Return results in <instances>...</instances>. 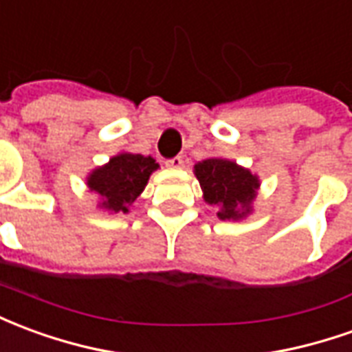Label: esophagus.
<instances>
[{
  "instance_id": "1",
  "label": "esophagus",
  "mask_w": 352,
  "mask_h": 352,
  "mask_svg": "<svg viewBox=\"0 0 352 352\" xmlns=\"http://www.w3.org/2000/svg\"><path fill=\"white\" fill-rule=\"evenodd\" d=\"M166 166H170V168H182V166H184V157L182 155L172 157V159L166 161Z\"/></svg>"
}]
</instances>
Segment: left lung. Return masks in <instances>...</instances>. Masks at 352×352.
Segmentation results:
<instances>
[{"label": "left lung", "instance_id": "left-lung-1", "mask_svg": "<svg viewBox=\"0 0 352 352\" xmlns=\"http://www.w3.org/2000/svg\"><path fill=\"white\" fill-rule=\"evenodd\" d=\"M195 176L204 201L218 208L221 220H239L250 212L252 199L260 188L258 178L228 159H206L195 164Z\"/></svg>", "mask_w": 352, "mask_h": 352}]
</instances>
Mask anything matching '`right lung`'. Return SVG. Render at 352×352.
Instances as JSON below:
<instances>
[{"label": "right lung", "instance_id": "right-lung-1", "mask_svg": "<svg viewBox=\"0 0 352 352\" xmlns=\"http://www.w3.org/2000/svg\"><path fill=\"white\" fill-rule=\"evenodd\" d=\"M159 164L153 157L121 153L106 166L96 168L89 178V188L102 199V206L111 212H129L136 197L149 180V174Z\"/></svg>", "mask_w": 352, "mask_h": 352}]
</instances>
